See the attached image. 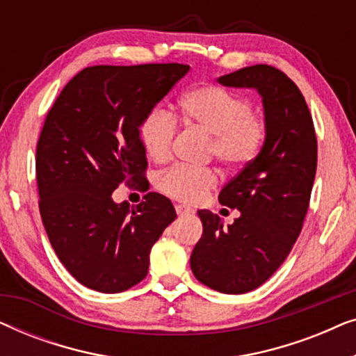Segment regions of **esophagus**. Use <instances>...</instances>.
<instances>
[{
	"mask_svg": "<svg viewBox=\"0 0 356 356\" xmlns=\"http://www.w3.org/2000/svg\"><path fill=\"white\" fill-rule=\"evenodd\" d=\"M175 209H177L178 216H184V213H193V212H194L191 207L183 206V204H177V206H175Z\"/></svg>",
	"mask_w": 356,
	"mask_h": 356,
	"instance_id": "1",
	"label": "esophagus"
}]
</instances>
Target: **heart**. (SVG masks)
<instances>
[{"label": "heart", "mask_w": 356, "mask_h": 356, "mask_svg": "<svg viewBox=\"0 0 356 356\" xmlns=\"http://www.w3.org/2000/svg\"><path fill=\"white\" fill-rule=\"evenodd\" d=\"M178 118L189 129L209 136V155L223 167L236 170L259 155L267 136L264 118L252 113L245 97L216 84H202L188 90L178 104ZM177 118L162 108L150 110L139 124V136L149 159L162 163L172 157L177 138ZM213 168L173 165L157 178L167 196L183 202H199L217 186Z\"/></svg>", "instance_id": "1"}]
</instances>
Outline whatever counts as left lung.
<instances>
[{"instance_id": "1", "label": "left lung", "mask_w": 356, "mask_h": 356, "mask_svg": "<svg viewBox=\"0 0 356 356\" xmlns=\"http://www.w3.org/2000/svg\"><path fill=\"white\" fill-rule=\"evenodd\" d=\"M218 82L259 92L267 136L259 155L218 194L222 206L238 209L240 217L225 228L217 213L197 212L202 236L191 270L209 289L240 295L264 284L293 248L309 207L318 139L303 94L277 67H241Z\"/></svg>"}]
</instances>
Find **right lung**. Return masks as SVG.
<instances>
[{
    "mask_svg": "<svg viewBox=\"0 0 356 356\" xmlns=\"http://www.w3.org/2000/svg\"><path fill=\"white\" fill-rule=\"evenodd\" d=\"M189 71L179 63L90 66L65 86L37 143L38 207L58 259L87 289L118 293L147 275L149 254L177 218L150 191L115 204L126 186L147 191L139 124Z\"/></svg>",
    "mask_w": 356,
    "mask_h": 356,
    "instance_id": "obj_1",
    "label": "right lung"
}]
</instances>
